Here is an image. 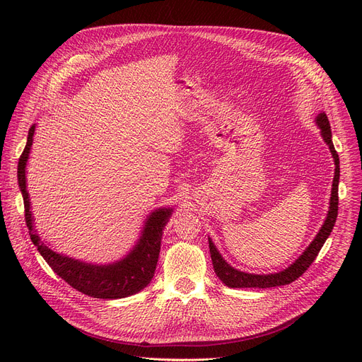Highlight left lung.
Returning <instances> with one entry per match:
<instances>
[{
    "mask_svg": "<svg viewBox=\"0 0 362 362\" xmlns=\"http://www.w3.org/2000/svg\"><path fill=\"white\" fill-rule=\"evenodd\" d=\"M317 124L321 129V135L325 138V141L327 142L333 158H334V179H333V187H332V198H330V210L327 214V218L322 224V227L320 229L318 235L315 236V239L311 242V245L307 248V251L303 252L289 269L283 270L280 273L276 274H248L243 272H238L233 267H230L227 264L221 255L218 254V251L216 250L214 243L211 242V239L208 240L210 243V254H211V259H213V265H214V272L218 276V279L229 288H259V289H265V288H276V286H284V284H289L292 281H295L296 279H299L303 273L308 270L310 265L314 262V259L317 258L320 250L325 245L326 239L330 236L336 218H337V210H339V176H340V168H339V156L334 149L333 141H332V129H330V123L329 119L326 116V112L318 114L317 117Z\"/></svg>",
    "mask_w": 362,
    "mask_h": 362,
    "instance_id": "8db88e82",
    "label": "left lung"
}]
</instances>
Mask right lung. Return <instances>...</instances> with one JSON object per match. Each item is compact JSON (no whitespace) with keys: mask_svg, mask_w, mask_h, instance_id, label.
Segmentation results:
<instances>
[{"mask_svg":"<svg viewBox=\"0 0 362 362\" xmlns=\"http://www.w3.org/2000/svg\"><path fill=\"white\" fill-rule=\"evenodd\" d=\"M33 132L35 124H32V127L29 129L26 146L21 158H18L17 179L23 195L26 226L30 230V240L33 242L37 251H40V254L48 262L54 273H57V276H60L73 289L82 292L83 295L100 299H117L138 293L139 291L146 288L151 279L154 277L160 255L163 229L170 218L171 210H165L164 208V210L152 213L148 217L145 229L142 232V238L135 246V250L124 259L116 264L90 265L51 251L33 230L32 214L29 211L30 204L26 191L25 167L33 141Z\"/></svg>","mask_w":362,"mask_h":362,"instance_id":"right-lung-1","label":"right lung"}]
</instances>
